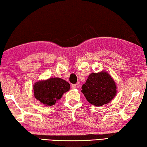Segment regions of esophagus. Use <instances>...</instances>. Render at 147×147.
<instances>
[{
  "label": "esophagus",
  "instance_id": "esophagus-1",
  "mask_svg": "<svg viewBox=\"0 0 147 147\" xmlns=\"http://www.w3.org/2000/svg\"><path fill=\"white\" fill-rule=\"evenodd\" d=\"M71 88L73 89H76V84H72Z\"/></svg>",
  "mask_w": 147,
  "mask_h": 147
}]
</instances>
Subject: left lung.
I'll return each mask as SVG.
<instances>
[{"instance_id": "8db88e82", "label": "left lung", "mask_w": 147, "mask_h": 147, "mask_svg": "<svg viewBox=\"0 0 147 147\" xmlns=\"http://www.w3.org/2000/svg\"><path fill=\"white\" fill-rule=\"evenodd\" d=\"M82 89L87 100L95 106H101L109 103L117 93L115 81L105 71L89 74Z\"/></svg>"}]
</instances>
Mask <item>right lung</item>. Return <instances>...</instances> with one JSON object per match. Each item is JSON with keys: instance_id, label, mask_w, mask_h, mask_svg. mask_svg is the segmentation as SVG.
I'll list each match as a JSON object with an SVG mask.
<instances>
[{"instance_id": "right-lung-1", "label": "right lung", "mask_w": 147, "mask_h": 147, "mask_svg": "<svg viewBox=\"0 0 147 147\" xmlns=\"http://www.w3.org/2000/svg\"><path fill=\"white\" fill-rule=\"evenodd\" d=\"M70 89V84L60 78H50L34 85V94L45 106H53Z\"/></svg>"}]
</instances>
